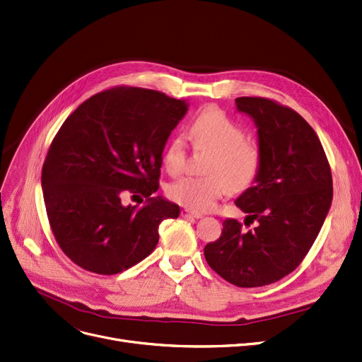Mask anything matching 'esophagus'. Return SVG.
<instances>
[{"label": "esophagus", "mask_w": 362, "mask_h": 362, "mask_svg": "<svg viewBox=\"0 0 362 362\" xmlns=\"http://www.w3.org/2000/svg\"><path fill=\"white\" fill-rule=\"evenodd\" d=\"M180 214H182V217H185V218H201V217H202L201 213H197V211H192V210H187V209L182 210Z\"/></svg>", "instance_id": "34e87169"}]
</instances>
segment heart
I'll list each match as a JSON object with an SVG mask.
<instances>
[{"label": "heart", "mask_w": 362, "mask_h": 362, "mask_svg": "<svg viewBox=\"0 0 362 362\" xmlns=\"http://www.w3.org/2000/svg\"><path fill=\"white\" fill-rule=\"evenodd\" d=\"M191 136L197 149L211 152L202 177L186 176L173 182L168 198L192 211H207L228 189L233 194L247 191L259 176L262 158L255 144L245 142L238 124L217 109H206L191 125ZM164 161L171 175H177L185 165V142L175 137L165 149Z\"/></svg>", "instance_id": "obj_1"}]
</instances>
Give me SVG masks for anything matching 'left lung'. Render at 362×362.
Here are the masks:
<instances>
[{
    "instance_id": "obj_1",
    "label": "left lung",
    "mask_w": 362,
    "mask_h": 362,
    "mask_svg": "<svg viewBox=\"0 0 362 362\" xmlns=\"http://www.w3.org/2000/svg\"><path fill=\"white\" fill-rule=\"evenodd\" d=\"M237 111L253 119L262 165L235 206L255 229L226 218L220 238L204 248L210 268L238 287H262L293 272L308 255L332 207L333 179L310 125L287 106L238 98Z\"/></svg>"
}]
</instances>
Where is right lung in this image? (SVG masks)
Wrapping results in <instances>:
<instances>
[{
  "label": "right lung",
  "mask_w": 362,
  "mask_h": 362,
  "mask_svg": "<svg viewBox=\"0 0 362 362\" xmlns=\"http://www.w3.org/2000/svg\"><path fill=\"white\" fill-rule=\"evenodd\" d=\"M186 100L139 87L94 94L62 124L45 156L41 186L64 253L83 269L114 275L148 257L164 218L180 207L158 191L163 152L187 112ZM145 194L142 208L124 194Z\"/></svg>",
  "instance_id": "add662e5"
}]
</instances>
